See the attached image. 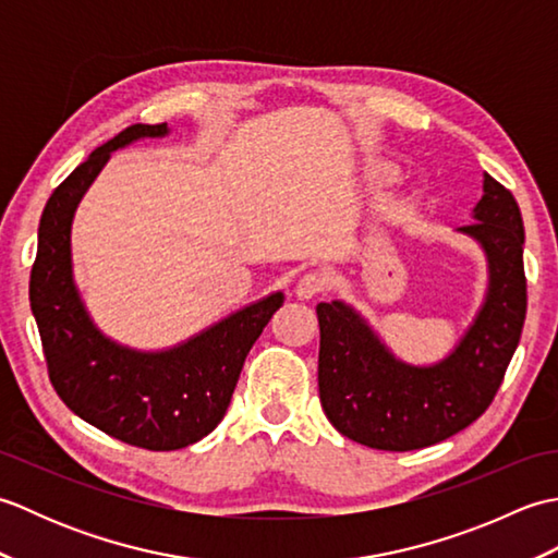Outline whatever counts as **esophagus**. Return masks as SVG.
Wrapping results in <instances>:
<instances>
[{"label": "esophagus", "instance_id": "34e87169", "mask_svg": "<svg viewBox=\"0 0 558 558\" xmlns=\"http://www.w3.org/2000/svg\"><path fill=\"white\" fill-rule=\"evenodd\" d=\"M326 290V278L322 272H304V276L298 280V288H294V294L300 300H314Z\"/></svg>", "mask_w": 558, "mask_h": 558}]
</instances>
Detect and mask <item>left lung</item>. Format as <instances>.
I'll return each mask as SVG.
<instances>
[{
  "mask_svg": "<svg viewBox=\"0 0 558 558\" xmlns=\"http://www.w3.org/2000/svg\"><path fill=\"white\" fill-rule=\"evenodd\" d=\"M472 220L458 232L487 254L489 288L475 322L441 362L398 360L345 302L316 306L318 398L342 436L378 450H417L462 432L492 405L525 324V230L513 194L487 172Z\"/></svg>",
  "mask_w": 558,
  "mask_h": 558,
  "instance_id": "1",
  "label": "left lung"
}]
</instances>
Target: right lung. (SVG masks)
Returning <instances> with one entry per match:
<instances>
[{"label": "right lung", "mask_w": 558, "mask_h": 558, "mask_svg": "<svg viewBox=\"0 0 558 558\" xmlns=\"http://www.w3.org/2000/svg\"><path fill=\"white\" fill-rule=\"evenodd\" d=\"M168 132V124L126 126L54 189L43 210L31 270V310L57 396L100 432L146 450L192 446L216 429L248 350L286 300L272 292L160 352L124 348L93 324L71 270L74 210L112 150Z\"/></svg>", "instance_id": "1"}]
</instances>
